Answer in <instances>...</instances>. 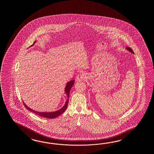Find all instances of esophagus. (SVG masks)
I'll list each match as a JSON object with an SVG mask.
<instances>
[{"label":"esophagus","mask_w":154,"mask_h":154,"mask_svg":"<svg viewBox=\"0 0 154 154\" xmlns=\"http://www.w3.org/2000/svg\"><path fill=\"white\" fill-rule=\"evenodd\" d=\"M86 79V76L85 75V74H84V73H80L78 75L76 76V81L78 82H80V81H82V80H84Z\"/></svg>","instance_id":"34e87169"}]
</instances>
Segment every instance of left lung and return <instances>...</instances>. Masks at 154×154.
I'll return each instance as SVG.
<instances>
[{"instance_id": "8db88e82", "label": "left lung", "mask_w": 154, "mask_h": 154, "mask_svg": "<svg viewBox=\"0 0 154 154\" xmlns=\"http://www.w3.org/2000/svg\"><path fill=\"white\" fill-rule=\"evenodd\" d=\"M126 49L127 50H128V51H129L131 53H133V54H134V52H133V50L132 49H131V48L130 47H126Z\"/></svg>"}]
</instances>
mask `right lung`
Masks as SVG:
<instances>
[{"label": "right lung", "mask_w": 154, "mask_h": 154, "mask_svg": "<svg viewBox=\"0 0 154 154\" xmlns=\"http://www.w3.org/2000/svg\"><path fill=\"white\" fill-rule=\"evenodd\" d=\"M36 42V41H35L32 45L31 46H30V47L33 46ZM74 82H75L74 80H70V81H69V82H67V84H66V88H65L64 91L66 92V94L68 98H67L66 103H65L64 105L63 106L62 108L59 109V110H58V111L51 112H40L36 111L35 110H33L32 109H31L28 106H27L26 104L23 102V105L25 106V107H26V109H27L29 111L35 113V114L39 116L42 117H44V118H49V119L56 118V117H57L58 116H59L61 114H62L63 113L66 111V109L67 108V106H68V101H69L68 100H69V92H70V90L71 88H72V85H74Z\"/></svg>", "instance_id": "obj_1"}]
</instances>
